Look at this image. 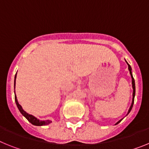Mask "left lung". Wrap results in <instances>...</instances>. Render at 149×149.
<instances>
[{"instance_id":"left-lung-1","label":"left lung","mask_w":149,"mask_h":149,"mask_svg":"<svg viewBox=\"0 0 149 149\" xmlns=\"http://www.w3.org/2000/svg\"><path fill=\"white\" fill-rule=\"evenodd\" d=\"M126 63H127V62H126ZM127 65H128V69H129V71H130V74H131V78H132V86H133V99H132V103H131V107H130V109H129V110H128V113H127V114H128L129 113H130V112H131V109H132V107H133V105H134V96H135V82H134V77H133L132 72H131V65H129L128 63H127ZM121 121H122V120L119 121V122H117L116 124L119 123V122H120Z\"/></svg>"}]
</instances>
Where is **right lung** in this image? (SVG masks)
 Returning a JSON list of instances; mask_svg holds the SVG:
<instances>
[{"mask_svg": "<svg viewBox=\"0 0 149 149\" xmlns=\"http://www.w3.org/2000/svg\"><path fill=\"white\" fill-rule=\"evenodd\" d=\"M15 78H16V74H15ZM15 103H16L17 107H18V110H19V111L21 112V113H22L24 116L25 117L26 119H27V120L30 122V123L33 124V125H36V126L47 125H49V124L51 122V121H50V120L41 121V120H39V119H38L37 118L34 117L33 116L30 115V114H28L27 113H26V112L24 111L23 109H22V106H21V105L18 104V100H17V98H16V95H15Z\"/></svg>", "mask_w": 149, "mask_h": 149, "instance_id": "obj_1", "label": "right lung"}]
</instances>
